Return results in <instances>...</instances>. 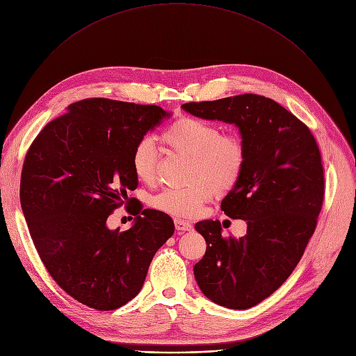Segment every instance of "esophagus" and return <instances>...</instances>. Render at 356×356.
Returning <instances> with one entry per match:
<instances>
[{
    "label": "esophagus",
    "instance_id": "1",
    "mask_svg": "<svg viewBox=\"0 0 356 356\" xmlns=\"http://www.w3.org/2000/svg\"><path fill=\"white\" fill-rule=\"evenodd\" d=\"M175 225H176V230H180V232H191L193 230L191 222L181 220V218H176Z\"/></svg>",
    "mask_w": 356,
    "mask_h": 356
}]
</instances>
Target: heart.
Segmentation results:
<instances>
[{"label":"heart","instance_id":"b5f03b06","mask_svg":"<svg viewBox=\"0 0 356 356\" xmlns=\"http://www.w3.org/2000/svg\"><path fill=\"white\" fill-rule=\"evenodd\" d=\"M170 150L191 159L186 187H168L153 197L154 209L176 217L195 216L217 193H224L240 180L247 146L237 134H221L211 122L181 116L172 122L160 136ZM159 150L152 138H142L134 147L131 165L136 179L152 183L156 177Z\"/></svg>","mask_w":356,"mask_h":356}]
</instances>
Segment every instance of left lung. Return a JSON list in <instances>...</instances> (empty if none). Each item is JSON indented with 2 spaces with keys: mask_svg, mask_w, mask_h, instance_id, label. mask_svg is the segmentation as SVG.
Segmentation results:
<instances>
[{
  "mask_svg": "<svg viewBox=\"0 0 356 356\" xmlns=\"http://www.w3.org/2000/svg\"><path fill=\"white\" fill-rule=\"evenodd\" d=\"M181 108L202 119L234 123L247 146L244 172L221 202L224 214L245 220L247 234L224 237L218 220L199 221L195 229L207 248L193 270L213 302L251 308L285 282L315 232L325 193L319 147L305 123L261 95Z\"/></svg>",
  "mask_w": 356,
  "mask_h": 356,
  "instance_id": "obj_1",
  "label": "left lung"
}]
</instances>
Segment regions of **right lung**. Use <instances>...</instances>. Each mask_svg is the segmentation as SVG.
<instances>
[{
  "mask_svg": "<svg viewBox=\"0 0 356 356\" xmlns=\"http://www.w3.org/2000/svg\"><path fill=\"white\" fill-rule=\"evenodd\" d=\"M169 116L156 105L89 98L51 120L26 152L19 199L31 238L54 281L86 307L111 311L135 298L175 233L170 216L142 206L126 232L106 222L138 187L135 145Z\"/></svg>",
  "mask_w": 356,
  "mask_h": 356,
  "instance_id": "obj_1",
  "label": "right lung"
}]
</instances>
